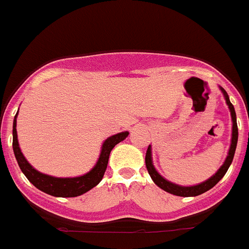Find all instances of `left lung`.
Returning a JSON list of instances; mask_svg holds the SVG:
<instances>
[{"label": "left lung", "mask_w": 249, "mask_h": 249, "mask_svg": "<svg viewBox=\"0 0 249 249\" xmlns=\"http://www.w3.org/2000/svg\"><path fill=\"white\" fill-rule=\"evenodd\" d=\"M219 89L221 91V93L224 95L225 102H227L228 107H229V111H231V147H229V150H228V156L225 158L224 163L221 164L220 168H219L215 175H213L210 178H208L204 182L199 183V185H194V186H181L177 185V183H173L168 179L164 178L163 176H160L158 171L156 170V167L153 164V160H152V147H148L147 154H145V166H147L148 173L149 176L152 177L153 182L156 183L158 187H160L162 190H164L166 192H170L172 195L176 196H183V197H190V196H197L201 195L204 192L209 191L210 189H213L216 183L220 181L224 175L227 173L228 168L233 162V158H234L235 153V148H237V142H238V126H237V115H235L234 106L231 105V100H229V96H228L227 91H225L223 87L219 86Z\"/></svg>", "instance_id": "left-lung-1"}]
</instances>
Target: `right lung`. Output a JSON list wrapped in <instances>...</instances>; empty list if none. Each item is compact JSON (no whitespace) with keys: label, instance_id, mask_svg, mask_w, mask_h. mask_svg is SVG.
<instances>
[{"label":"right lung","instance_id":"add662e5","mask_svg":"<svg viewBox=\"0 0 249 249\" xmlns=\"http://www.w3.org/2000/svg\"><path fill=\"white\" fill-rule=\"evenodd\" d=\"M18 111L16 112L12 124V148L14 153L18 160V167L22 171L26 178L30 181L33 185L39 189L40 191L45 192L48 195L55 196V197H76V196L83 195L85 192L89 191L95 186L101 182L104 173L107 167L108 157L112 148L118 143L123 142L125 138L129 135V131H121L118 134L108 137L101 145V152H100L99 160L95 166L91 168L87 173L82 176L77 177H54L45 175V173L39 172L34 167L29 163L25 156L22 154L20 145L18 141V131H16V118H18Z\"/></svg>","mask_w":249,"mask_h":249}]
</instances>
